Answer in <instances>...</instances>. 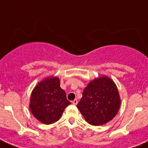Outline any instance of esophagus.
I'll list each match as a JSON object with an SVG mask.
<instances>
[{
  "label": "esophagus",
  "instance_id": "obj_1",
  "mask_svg": "<svg viewBox=\"0 0 148 148\" xmlns=\"http://www.w3.org/2000/svg\"><path fill=\"white\" fill-rule=\"evenodd\" d=\"M77 102H78V101H77V99H74V101H72V103H73V104H74V105H76L77 103Z\"/></svg>",
  "mask_w": 148,
  "mask_h": 148
}]
</instances>
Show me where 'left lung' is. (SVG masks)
Listing matches in <instances>:
<instances>
[{
	"instance_id": "left-lung-1",
	"label": "left lung",
	"mask_w": 148,
	"mask_h": 148,
	"mask_svg": "<svg viewBox=\"0 0 148 148\" xmlns=\"http://www.w3.org/2000/svg\"><path fill=\"white\" fill-rule=\"evenodd\" d=\"M77 108L91 125L98 126L110 121L118 112L121 99L114 81L101 77L84 88Z\"/></svg>"
}]
</instances>
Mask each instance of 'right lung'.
Returning <instances> with one entry per match:
<instances>
[{"instance_id":"right-lung-1","label":"right lung","mask_w":148,"mask_h":148,"mask_svg":"<svg viewBox=\"0 0 148 148\" xmlns=\"http://www.w3.org/2000/svg\"><path fill=\"white\" fill-rule=\"evenodd\" d=\"M71 104L60 87L58 77H47L36 86L31 96L30 108L34 117L45 124L58 121Z\"/></svg>"}]
</instances>
